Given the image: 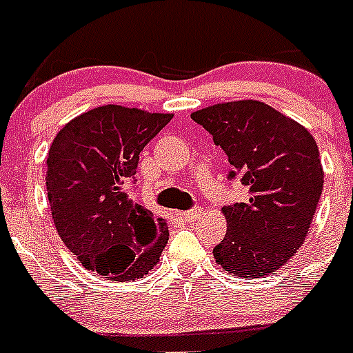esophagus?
Listing matches in <instances>:
<instances>
[{"instance_id":"obj_1","label":"esophagus","mask_w":353,"mask_h":353,"mask_svg":"<svg viewBox=\"0 0 353 353\" xmlns=\"http://www.w3.org/2000/svg\"><path fill=\"white\" fill-rule=\"evenodd\" d=\"M201 214H203L201 207H194V209L181 212V218L187 221H194V220H199V218H201Z\"/></svg>"}]
</instances>
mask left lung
Masks as SVG:
<instances>
[{"mask_svg":"<svg viewBox=\"0 0 353 353\" xmlns=\"http://www.w3.org/2000/svg\"><path fill=\"white\" fill-rule=\"evenodd\" d=\"M220 146L249 190L245 203L223 207L227 232L212 249L216 262L238 276H265L290 260L306 238L324 172L312 133L258 101L216 104L192 113Z\"/></svg>","mask_w":353,"mask_h":353,"instance_id":"1","label":"left lung"}]
</instances>
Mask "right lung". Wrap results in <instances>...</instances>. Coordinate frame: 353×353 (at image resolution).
<instances>
[{"instance_id":"add662e5","label":"right lung","mask_w":353,"mask_h":353,"mask_svg":"<svg viewBox=\"0 0 353 353\" xmlns=\"http://www.w3.org/2000/svg\"><path fill=\"white\" fill-rule=\"evenodd\" d=\"M170 113L101 106L58 132L47 155V196L62 241L88 271L141 279L157 265L166 221L133 203L139 154L170 122Z\"/></svg>"}]
</instances>
